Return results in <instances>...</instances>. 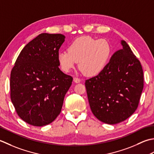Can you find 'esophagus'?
Here are the masks:
<instances>
[{"instance_id":"esophagus-1","label":"esophagus","mask_w":154,"mask_h":154,"mask_svg":"<svg viewBox=\"0 0 154 154\" xmlns=\"http://www.w3.org/2000/svg\"><path fill=\"white\" fill-rule=\"evenodd\" d=\"M80 78H76V77H74V82L75 83H80Z\"/></svg>"}]
</instances>
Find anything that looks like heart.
<instances>
[{
	"label": "heart",
	"mask_w": 154,
	"mask_h": 154,
	"mask_svg": "<svg viewBox=\"0 0 154 154\" xmlns=\"http://www.w3.org/2000/svg\"><path fill=\"white\" fill-rule=\"evenodd\" d=\"M112 54V48L108 40L82 36L70 44L68 51H60L57 59L64 72H69L79 61L82 72L88 76H95L107 66Z\"/></svg>",
	"instance_id": "obj_1"
}]
</instances>
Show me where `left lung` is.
Here are the masks:
<instances>
[{
	"label": "left lung",
	"instance_id": "1",
	"mask_svg": "<svg viewBox=\"0 0 154 154\" xmlns=\"http://www.w3.org/2000/svg\"><path fill=\"white\" fill-rule=\"evenodd\" d=\"M121 45L104 70L85 82L91 110L108 124L120 123L134 114L143 88L140 62L126 42L121 40Z\"/></svg>",
	"mask_w": 154,
	"mask_h": 154
}]
</instances>
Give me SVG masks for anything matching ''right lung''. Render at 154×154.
Returning <instances> with one entry per match:
<instances>
[{"instance_id": "obj_1", "label": "right lung", "mask_w": 154, "mask_h": 154, "mask_svg": "<svg viewBox=\"0 0 154 154\" xmlns=\"http://www.w3.org/2000/svg\"><path fill=\"white\" fill-rule=\"evenodd\" d=\"M65 36L42 33L22 50L11 74V98L19 117L48 125L61 112L73 78L60 70L57 55Z\"/></svg>"}]
</instances>
